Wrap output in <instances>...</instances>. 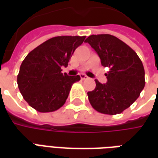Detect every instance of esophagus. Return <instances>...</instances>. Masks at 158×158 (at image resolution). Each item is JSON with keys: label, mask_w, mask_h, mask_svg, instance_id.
<instances>
[{"label": "esophagus", "mask_w": 158, "mask_h": 158, "mask_svg": "<svg viewBox=\"0 0 158 158\" xmlns=\"http://www.w3.org/2000/svg\"><path fill=\"white\" fill-rule=\"evenodd\" d=\"M80 78H81V79H83V80L89 79V77H88V76H86L85 74H84V73H82V74H80Z\"/></svg>", "instance_id": "esophagus-1"}]
</instances>
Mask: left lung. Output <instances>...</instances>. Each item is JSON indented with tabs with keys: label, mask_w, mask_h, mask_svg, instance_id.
Returning a JSON list of instances; mask_svg holds the SVG:
<instances>
[{
	"label": "left lung",
	"mask_w": 158,
	"mask_h": 158,
	"mask_svg": "<svg viewBox=\"0 0 158 158\" xmlns=\"http://www.w3.org/2000/svg\"><path fill=\"white\" fill-rule=\"evenodd\" d=\"M108 68L106 84L96 79V88L89 91V103L101 113L115 115L132 105L145 87V70L136 52L111 35H92L85 40Z\"/></svg>",
	"instance_id": "1"
}]
</instances>
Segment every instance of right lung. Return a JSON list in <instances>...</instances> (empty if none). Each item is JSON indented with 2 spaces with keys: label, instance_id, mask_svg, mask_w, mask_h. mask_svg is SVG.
Masks as SVG:
<instances>
[{
  "label": "right lung",
  "instance_id": "1",
  "mask_svg": "<svg viewBox=\"0 0 158 158\" xmlns=\"http://www.w3.org/2000/svg\"><path fill=\"white\" fill-rule=\"evenodd\" d=\"M85 36H56L29 52L20 66L18 85L23 99L40 113H50L62 107L73 84L79 75L62 73L75 49Z\"/></svg>",
  "mask_w": 158,
  "mask_h": 158
}]
</instances>
